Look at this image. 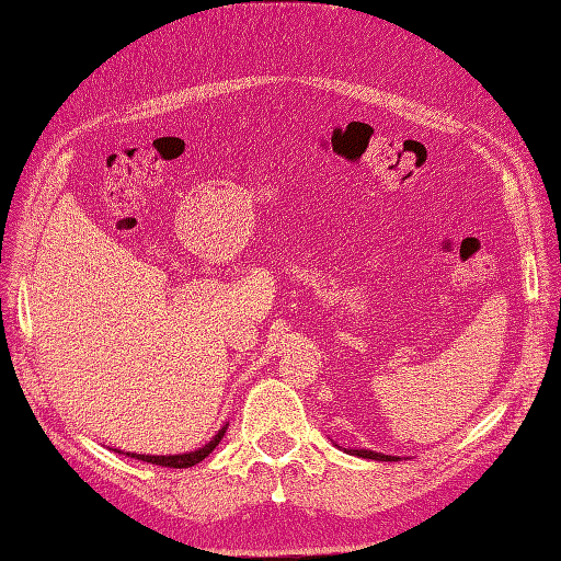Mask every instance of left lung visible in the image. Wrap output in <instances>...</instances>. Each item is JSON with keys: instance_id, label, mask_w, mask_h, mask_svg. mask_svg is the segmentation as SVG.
Listing matches in <instances>:
<instances>
[{"instance_id": "obj_1", "label": "left lung", "mask_w": 561, "mask_h": 561, "mask_svg": "<svg viewBox=\"0 0 561 561\" xmlns=\"http://www.w3.org/2000/svg\"><path fill=\"white\" fill-rule=\"evenodd\" d=\"M353 456H363V458H375V461H396L393 456H386V454H377V451H369V449H346Z\"/></svg>"}]
</instances>
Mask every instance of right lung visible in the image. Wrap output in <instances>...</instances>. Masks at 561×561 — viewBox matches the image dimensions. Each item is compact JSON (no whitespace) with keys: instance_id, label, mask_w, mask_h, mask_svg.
<instances>
[{"instance_id":"add662e5","label":"right lung","mask_w":561,"mask_h":561,"mask_svg":"<svg viewBox=\"0 0 561 561\" xmlns=\"http://www.w3.org/2000/svg\"><path fill=\"white\" fill-rule=\"evenodd\" d=\"M225 431L227 428H222L219 431L210 443L206 445V447H201V449H196V451H190V454H175V456H145V454H126V456H130V458H138V461H147V463H154V466H165V468H192V466H196V463H201L203 458H206L217 445H219V439L225 437ZM122 454V451H118Z\"/></svg>"}]
</instances>
